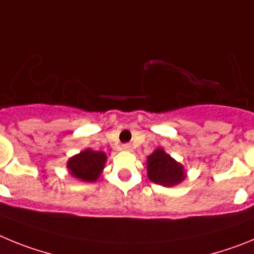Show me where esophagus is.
<instances>
[{"label": "esophagus", "mask_w": 254, "mask_h": 254, "mask_svg": "<svg viewBox=\"0 0 254 254\" xmlns=\"http://www.w3.org/2000/svg\"><path fill=\"white\" fill-rule=\"evenodd\" d=\"M122 150H125V151H132V146L129 143H125V145H122Z\"/></svg>", "instance_id": "34e87169"}]
</instances>
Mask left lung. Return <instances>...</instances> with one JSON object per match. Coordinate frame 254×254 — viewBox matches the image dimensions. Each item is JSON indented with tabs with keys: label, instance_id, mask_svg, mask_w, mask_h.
I'll use <instances>...</instances> for the list:
<instances>
[{
	"label": "left lung",
	"instance_id": "left-lung-1",
	"mask_svg": "<svg viewBox=\"0 0 254 254\" xmlns=\"http://www.w3.org/2000/svg\"><path fill=\"white\" fill-rule=\"evenodd\" d=\"M147 177L155 185L163 187H174L185 181V167L165 152L163 147L155 149L146 160Z\"/></svg>",
	"mask_w": 254,
	"mask_h": 254
}]
</instances>
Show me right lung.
Instances as JSON below:
<instances>
[{"label":"right lung","mask_w":254,"mask_h":254,"mask_svg":"<svg viewBox=\"0 0 254 254\" xmlns=\"http://www.w3.org/2000/svg\"><path fill=\"white\" fill-rule=\"evenodd\" d=\"M107 163V154L85 149L73 155L67 161L69 176L82 182H96L102 174Z\"/></svg>","instance_id":"obj_1"}]
</instances>
